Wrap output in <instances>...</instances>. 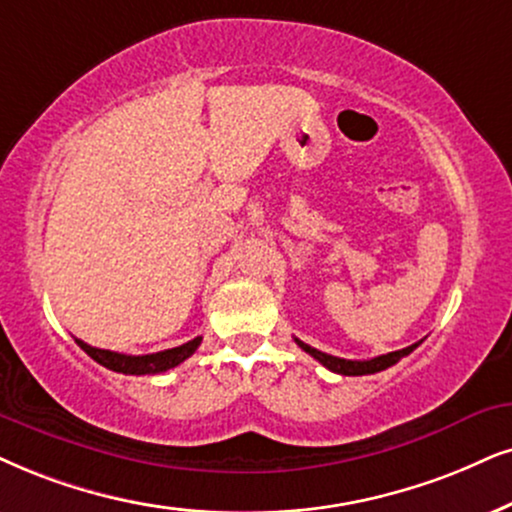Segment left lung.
<instances>
[{
	"mask_svg": "<svg viewBox=\"0 0 512 512\" xmlns=\"http://www.w3.org/2000/svg\"><path fill=\"white\" fill-rule=\"evenodd\" d=\"M295 342L304 349V352L312 354L316 361H321V364L326 366L328 371L340 373V375H368V373L385 371V368L394 366L401 357H406V354H411L413 349L418 347V342H416V345L397 349V352H390V354H383V357H375V359H368V361H352V359H340V357H331V354H326V352H319V349L304 345V342L297 340V338H295Z\"/></svg>",
	"mask_w": 512,
	"mask_h": 512,
	"instance_id": "obj_1",
	"label": "left lung"
}]
</instances>
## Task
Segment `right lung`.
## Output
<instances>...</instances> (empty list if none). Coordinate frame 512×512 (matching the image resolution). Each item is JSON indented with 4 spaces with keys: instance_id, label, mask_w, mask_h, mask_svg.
I'll use <instances>...</instances> for the list:
<instances>
[{
    "instance_id": "add662e5",
    "label": "right lung",
    "mask_w": 512,
    "mask_h": 512,
    "mask_svg": "<svg viewBox=\"0 0 512 512\" xmlns=\"http://www.w3.org/2000/svg\"><path fill=\"white\" fill-rule=\"evenodd\" d=\"M200 340L203 338H193L179 347L165 349V352H155V354H141V357H129V354H118V352H111V349L92 347L82 340H75V342L96 361V364L111 368V371H115V373L155 375V373L170 371V368L179 366L181 361L189 359L191 354L198 349Z\"/></svg>"
}]
</instances>
